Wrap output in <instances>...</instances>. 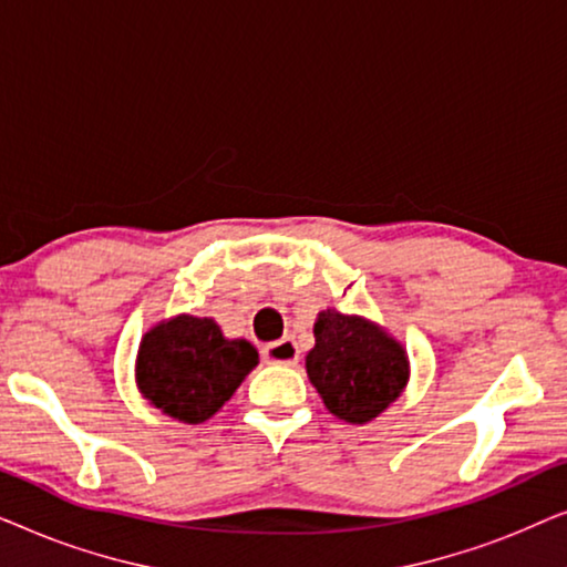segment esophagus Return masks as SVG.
<instances>
[{
  "instance_id": "1",
  "label": "esophagus",
  "mask_w": 567,
  "mask_h": 567,
  "mask_svg": "<svg viewBox=\"0 0 567 567\" xmlns=\"http://www.w3.org/2000/svg\"><path fill=\"white\" fill-rule=\"evenodd\" d=\"M262 359L268 363H286V367H293L299 361V348L291 338H281L276 343H268L262 348Z\"/></svg>"
}]
</instances>
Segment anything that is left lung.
<instances>
[{"label":"left lung","mask_w":567,"mask_h":567,"mask_svg":"<svg viewBox=\"0 0 567 567\" xmlns=\"http://www.w3.org/2000/svg\"><path fill=\"white\" fill-rule=\"evenodd\" d=\"M307 377L332 415L363 425L400 398L410 361L405 348L379 324L324 309L315 322Z\"/></svg>","instance_id":"1"}]
</instances>
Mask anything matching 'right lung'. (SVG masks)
<instances>
[{
  "mask_svg": "<svg viewBox=\"0 0 567 567\" xmlns=\"http://www.w3.org/2000/svg\"><path fill=\"white\" fill-rule=\"evenodd\" d=\"M258 367L252 343L221 336L208 317L177 315L142 338L136 359L138 392L181 423H204Z\"/></svg>",
  "mask_w": 567,
  "mask_h": 567,
  "instance_id": "right-lung-1",
  "label": "right lung"
}]
</instances>
